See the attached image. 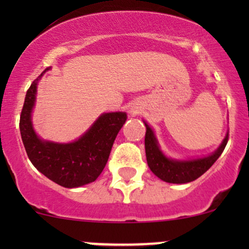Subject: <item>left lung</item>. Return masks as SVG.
Masks as SVG:
<instances>
[{
    "mask_svg": "<svg viewBox=\"0 0 249 249\" xmlns=\"http://www.w3.org/2000/svg\"><path fill=\"white\" fill-rule=\"evenodd\" d=\"M144 124L146 126L145 152H146L148 167L159 179L164 180L166 182H171V184H186V182H191L193 180L198 179L221 156L228 142L227 133L224 141L220 144V146L210 156L188 159V160L172 159L165 156L164 152L161 151L152 127L145 121Z\"/></svg>",
    "mask_w": 249,
    "mask_h": 249,
    "instance_id": "8db88e82",
    "label": "left lung"
}]
</instances>
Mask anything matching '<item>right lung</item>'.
<instances>
[{"mask_svg":"<svg viewBox=\"0 0 249 249\" xmlns=\"http://www.w3.org/2000/svg\"><path fill=\"white\" fill-rule=\"evenodd\" d=\"M50 69L47 68L43 71L27 91L19 118L22 142L30 161L47 178L63 187H79L95 181L103 172L113 142L127 116L125 112L102 113L75 142L43 141L34 130L31 113L35 107L38 81Z\"/></svg>","mask_w":249,"mask_h":249,"instance_id":"right-lung-1","label":"right lung"}]
</instances>
